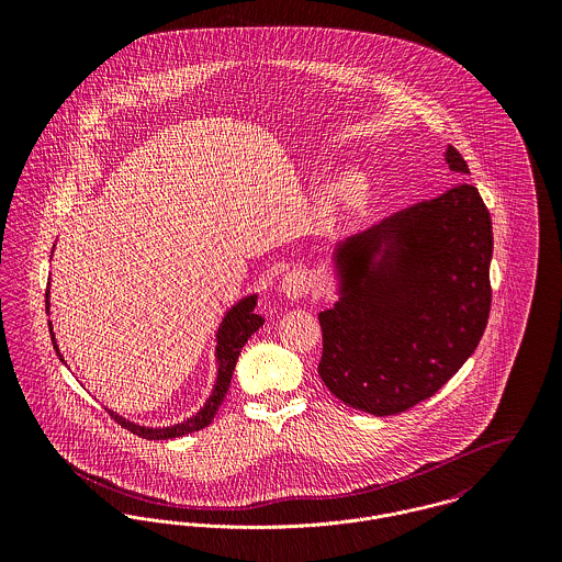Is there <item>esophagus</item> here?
Returning a JSON list of instances; mask_svg holds the SVG:
<instances>
[{"mask_svg": "<svg viewBox=\"0 0 562 562\" xmlns=\"http://www.w3.org/2000/svg\"><path fill=\"white\" fill-rule=\"evenodd\" d=\"M310 285H312V279L307 277V272H303V270H292V272H288L285 277H283V292H285V296H290V299H301V296H305L307 292H310Z\"/></svg>", "mask_w": 562, "mask_h": 562, "instance_id": "1", "label": "esophagus"}]
</instances>
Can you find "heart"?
I'll use <instances>...</instances> for the list:
<instances>
[{
  "label": "heart",
  "mask_w": 562,
  "mask_h": 562,
  "mask_svg": "<svg viewBox=\"0 0 562 562\" xmlns=\"http://www.w3.org/2000/svg\"><path fill=\"white\" fill-rule=\"evenodd\" d=\"M359 194H361V183L357 181V179H344V181H339L335 188H333V192H330V196H328V212H333L337 205H348V203H355L357 199H359Z\"/></svg>",
  "instance_id": "obj_1"
}]
</instances>
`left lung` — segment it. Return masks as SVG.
Instances as JSON below:
<instances>
[{
    "label": "left lung",
    "mask_w": 562,
    "mask_h": 562,
    "mask_svg": "<svg viewBox=\"0 0 562 562\" xmlns=\"http://www.w3.org/2000/svg\"><path fill=\"white\" fill-rule=\"evenodd\" d=\"M446 161L470 172L454 147ZM385 243L393 246L382 258ZM491 252V216L470 183L404 207L346 241L337 250L341 299L318 316V374L328 392L379 417L432 398L486 328Z\"/></svg>",
    "instance_id": "obj_1"
}]
</instances>
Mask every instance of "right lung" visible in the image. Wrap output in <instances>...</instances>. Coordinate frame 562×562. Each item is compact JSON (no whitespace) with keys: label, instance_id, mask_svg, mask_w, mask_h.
I'll return each mask as SVG.
<instances>
[{"label":"right lung","instance_id":"add662e5","mask_svg":"<svg viewBox=\"0 0 562 562\" xmlns=\"http://www.w3.org/2000/svg\"><path fill=\"white\" fill-rule=\"evenodd\" d=\"M45 305L49 310V292L45 294ZM257 305V296H248L240 301L223 321V326L218 330V348H216V357H218V379H216V387L212 392V398L205 402V406L190 419L181 422V424H175L170 428H145V426H136L123 417H119L116 413L108 411L123 428H127L130 432L143 437V439H151V441H160V439H172V437H183L188 432H194V430H201L205 428L216 411L221 408V404L225 401L227 392H229V385H232V376H234V370H236V361L240 357V350L244 348V344L248 341V337L263 324V318L257 316L252 310ZM49 333H52V341H54V348H56V355L60 357V350L56 346V337H54V330H52V322H49ZM63 359V357H60ZM65 361V359H63Z\"/></svg>","mask_w":562,"mask_h":562}]
</instances>
